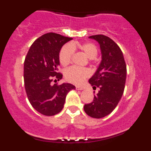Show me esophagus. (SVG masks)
<instances>
[{"mask_svg":"<svg viewBox=\"0 0 151 151\" xmlns=\"http://www.w3.org/2000/svg\"><path fill=\"white\" fill-rule=\"evenodd\" d=\"M84 89V87L82 86H76V89L77 90H83Z\"/></svg>","mask_w":151,"mask_h":151,"instance_id":"1","label":"esophagus"}]
</instances>
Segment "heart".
<instances>
[{
  "mask_svg": "<svg viewBox=\"0 0 151 151\" xmlns=\"http://www.w3.org/2000/svg\"><path fill=\"white\" fill-rule=\"evenodd\" d=\"M79 49L90 60H93L97 56L98 49L94 44L91 42H86L83 44L71 43L66 44L62 47L60 52V62L62 65L67 66L71 62L74 52V49ZM89 72L86 68H79L72 67L67 69L65 72V77L67 80L73 84H81L89 76Z\"/></svg>",
  "mask_w": 151,
  "mask_h": 151,
  "instance_id": "b5f03b06",
  "label": "heart"
}]
</instances>
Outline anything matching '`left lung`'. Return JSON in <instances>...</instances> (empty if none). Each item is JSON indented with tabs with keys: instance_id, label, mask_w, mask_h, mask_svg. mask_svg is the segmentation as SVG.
I'll return each instance as SVG.
<instances>
[{
	"instance_id": "obj_1",
	"label": "left lung",
	"mask_w": 151,
	"mask_h": 151,
	"mask_svg": "<svg viewBox=\"0 0 151 151\" xmlns=\"http://www.w3.org/2000/svg\"><path fill=\"white\" fill-rule=\"evenodd\" d=\"M97 41L101 52V61L89 82L93 89L99 88L93 100L84 106L89 116L101 119L111 113L124 93L126 79V65L118 45L104 35L89 37Z\"/></svg>"
}]
</instances>
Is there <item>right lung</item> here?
I'll use <instances>...</instances> for the list:
<instances>
[{"label":"right lung","instance_id":"obj_1","mask_svg":"<svg viewBox=\"0 0 151 151\" xmlns=\"http://www.w3.org/2000/svg\"><path fill=\"white\" fill-rule=\"evenodd\" d=\"M72 40L49 32L37 38L30 46L24 62V84L29 101L39 113L54 116L63 109L67 94L75 86L69 83L52 84L62 78L58 72L60 52Z\"/></svg>","mask_w":151,"mask_h":151}]
</instances>
